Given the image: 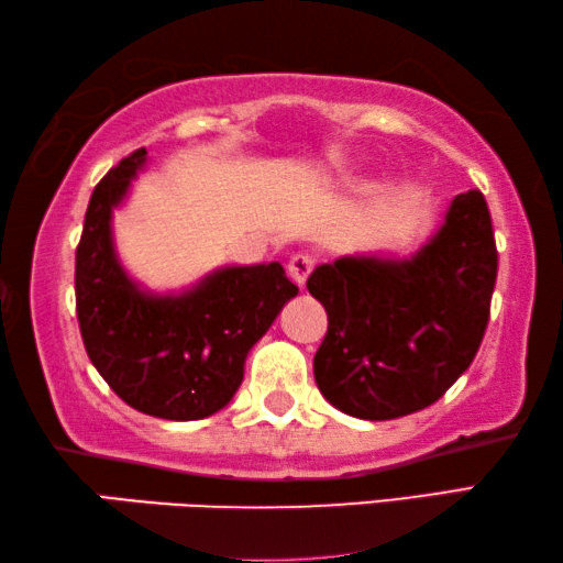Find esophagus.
<instances>
[{"instance_id":"obj_1","label":"esophagus","mask_w":563,"mask_h":563,"mask_svg":"<svg viewBox=\"0 0 563 563\" xmlns=\"http://www.w3.org/2000/svg\"><path fill=\"white\" fill-rule=\"evenodd\" d=\"M311 269H314V260H311L309 254H294L291 260H289V266H287L291 282H297L299 287H303V284H307Z\"/></svg>"}]
</instances>
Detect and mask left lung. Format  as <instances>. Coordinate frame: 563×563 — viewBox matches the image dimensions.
I'll use <instances>...</instances> for the list:
<instances>
[{"instance_id":"obj_1","label":"left lung","mask_w":563,"mask_h":563,"mask_svg":"<svg viewBox=\"0 0 563 563\" xmlns=\"http://www.w3.org/2000/svg\"><path fill=\"white\" fill-rule=\"evenodd\" d=\"M496 269L478 189L454 197L444 224L409 260L342 256L317 266L307 289L329 317L314 356L324 399L368 421L431 407L482 346Z\"/></svg>"}]
</instances>
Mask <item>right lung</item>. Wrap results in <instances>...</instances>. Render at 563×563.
I'll return each instance as SVG.
<instances>
[{
	"label": "right lung",
	"mask_w": 563,
	"mask_h": 563,
	"mask_svg": "<svg viewBox=\"0 0 563 563\" xmlns=\"http://www.w3.org/2000/svg\"><path fill=\"white\" fill-rule=\"evenodd\" d=\"M146 164L136 150L95 187L77 246V319L85 349L129 407L169 421L224 409L249 349L299 289L279 262L221 266L179 294L142 289L114 249L112 214Z\"/></svg>",
	"instance_id": "add662e5"
}]
</instances>
